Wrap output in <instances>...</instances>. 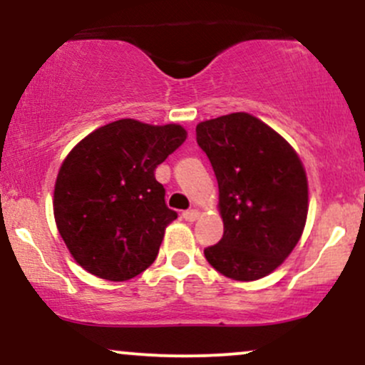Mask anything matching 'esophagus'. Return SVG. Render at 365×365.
I'll use <instances>...</instances> for the list:
<instances>
[{"label":"esophagus","instance_id":"obj_1","mask_svg":"<svg viewBox=\"0 0 365 365\" xmlns=\"http://www.w3.org/2000/svg\"><path fill=\"white\" fill-rule=\"evenodd\" d=\"M199 215H200V212L197 211V209H188V211L182 212L183 220H185V221H195L197 217H199Z\"/></svg>","mask_w":365,"mask_h":365}]
</instances>
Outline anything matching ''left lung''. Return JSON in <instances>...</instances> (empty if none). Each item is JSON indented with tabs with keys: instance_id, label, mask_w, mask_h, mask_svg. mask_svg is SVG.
<instances>
[{
	"instance_id": "left-lung-1",
	"label": "left lung",
	"mask_w": 365,
	"mask_h": 365,
	"mask_svg": "<svg viewBox=\"0 0 365 365\" xmlns=\"http://www.w3.org/2000/svg\"><path fill=\"white\" fill-rule=\"evenodd\" d=\"M197 144L220 188L223 238L204 249L207 262L238 282L273 273L302 237L307 177L293 148L249 113L200 121Z\"/></svg>"
}]
</instances>
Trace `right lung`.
<instances>
[{"instance_id": "add662e5", "label": "right lung", "mask_w": 365, "mask_h": 365, "mask_svg": "<svg viewBox=\"0 0 365 365\" xmlns=\"http://www.w3.org/2000/svg\"><path fill=\"white\" fill-rule=\"evenodd\" d=\"M187 139L180 125L125 118L94 130L70 150L54 185V220L86 271L125 282L145 271L177 212L165 202L158 165Z\"/></svg>"}]
</instances>
